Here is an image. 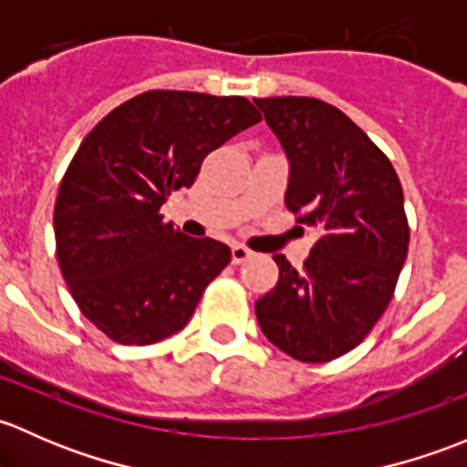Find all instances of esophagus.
<instances>
[{"label":"esophagus","instance_id":"1","mask_svg":"<svg viewBox=\"0 0 467 467\" xmlns=\"http://www.w3.org/2000/svg\"><path fill=\"white\" fill-rule=\"evenodd\" d=\"M251 255L253 253L246 246H242V244H234L233 246V264H244Z\"/></svg>","mask_w":467,"mask_h":467}]
</instances>
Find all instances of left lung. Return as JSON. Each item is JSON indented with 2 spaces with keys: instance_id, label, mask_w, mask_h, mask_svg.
Here are the masks:
<instances>
[{
  "instance_id": "left-lung-1",
  "label": "left lung",
  "mask_w": 467,
  "mask_h": 467,
  "mask_svg": "<svg viewBox=\"0 0 467 467\" xmlns=\"http://www.w3.org/2000/svg\"><path fill=\"white\" fill-rule=\"evenodd\" d=\"M289 160L285 203L321 233L305 266L285 255L255 303L264 337L285 355L323 364L359 346L393 298L409 251L393 164L338 108L312 97L255 99Z\"/></svg>"
}]
</instances>
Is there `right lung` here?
Instances as JSON below:
<instances>
[{"label":"right lung","instance_id":"right-lung-1","mask_svg":"<svg viewBox=\"0 0 467 467\" xmlns=\"http://www.w3.org/2000/svg\"><path fill=\"white\" fill-rule=\"evenodd\" d=\"M262 117L244 97L150 89L108 112L69 162L54 207L60 271L89 323L121 346L182 329L230 248L164 223L169 194Z\"/></svg>","mask_w":467,"mask_h":467}]
</instances>
